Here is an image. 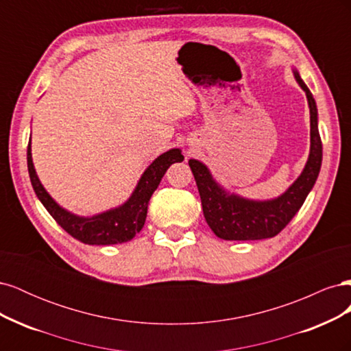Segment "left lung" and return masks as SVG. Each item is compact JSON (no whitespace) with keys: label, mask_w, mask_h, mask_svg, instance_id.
I'll return each mask as SVG.
<instances>
[{"label":"left lung","mask_w":351,"mask_h":351,"mask_svg":"<svg viewBox=\"0 0 351 351\" xmlns=\"http://www.w3.org/2000/svg\"><path fill=\"white\" fill-rule=\"evenodd\" d=\"M294 77L306 92L311 110V154L300 177L284 195L272 200H249L228 195L212 178L206 165L190 159L189 165L195 176L202 209L210 230L224 240H262L277 236L299 212L312 190L322 164V142L317 130L316 102L309 88L294 70Z\"/></svg>","instance_id":"1"}]
</instances>
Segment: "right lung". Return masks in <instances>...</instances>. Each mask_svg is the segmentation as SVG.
Returning <instances> with one entry per match:
<instances>
[{
  "label": "right lung",
  "mask_w": 351,
  "mask_h": 351,
  "mask_svg": "<svg viewBox=\"0 0 351 351\" xmlns=\"http://www.w3.org/2000/svg\"><path fill=\"white\" fill-rule=\"evenodd\" d=\"M30 141L27 145V169L30 183L34 186L38 199L42 205L47 208L51 217L57 221V224L66 230L71 237L84 244H98V246H107V244H119L130 241L137 232H139L146 221L147 204L152 193L156 190L159 182L164 177L168 167L174 162H182L184 156L180 149H169L168 152L159 155L155 161L146 168L142 178L137 183L133 195L124 205L104 212V214L95 215L92 218H84L73 215L66 209L58 206L52 199L44 186L40 184L36 176L34 162H32Z\"/></svg>",
  "instance_id": "obj_1"
}]
</instances>
